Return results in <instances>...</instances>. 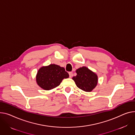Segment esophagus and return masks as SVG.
I'll list each match as a JSON object with an SVG mask.
<instances>
[{"instance_id": "esophagus-1", "label": "esophagus", "mask_w": 135, "mask_h": 135, "mask_svg": "<svg viewBox=\"0 0 135 135\" xmlns=\"http://www.w3.org/2000/svg\"><path fill=\"white\" fill-rule=\"evenodd\" d=\"M69 78H71L73 76V73L71 72V71H70V72H69Z\"/></svg>"}]
</instances>
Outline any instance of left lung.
Masks as SVG:
<instances>
[{"instance_id":"left-lung-1","label":"left lung","mask_w":135,"mask_h":135,"mask_svg":"<svg viewBox=\"0 0 135 135\" xmlns=\"http://www.w3.org/2000/svg\"><path fill=\"white\" fill-rule=\"evenodd\" d=\"M77 75L73 77L78 88L86 92H91L95 87L98 83L97 75L86 67L76 70Z\"/></svg>"}]
</instances>
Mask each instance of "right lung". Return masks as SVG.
<instances>
[{
  "label": "right lung",
  "mask_w": 135,
  "mask_h": 135,
  "mask_svg": "<svg viewBox=\"0 0 135 135\" xmlns=\"http://www.w3.org/2000/svg\"><path fill=\"white\" fill-rule=\"evenodd\" d=\"M69 74L64 67L52 64L42 67L37 72V84L45 90H50L58 86L64 78H68Z\"/></svg>",
  "instance_id": "add662e5"
}]
</instances>
